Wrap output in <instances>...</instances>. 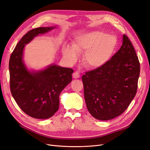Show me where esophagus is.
I'll use <instances>...</instances> for the list:
<instances>
[{
	"mask_svg": "<svg viewBox=\"0 0 150 150\" xmlns=\"http://www.w3.org/2000/svg\"><path fill=\"white\" fill-rule=\"evenodd\" d=\"M73 77L75 79L79 78V77H80V74L79 73V72L78 71H75L74 73L73 74Z\"/></svg>",
	"mask_w": 150,
	"mask_h": 150,
	"instance_id": "34e87169",
	"label": "esophagus"
}]
</instances>
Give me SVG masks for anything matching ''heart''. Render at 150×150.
Returning <instances> with one entry per match:
<instances>
[{"mask_svg":"<svg viewBox=\"0 0 150 150\" xmlns=\"http://www.w3.org/2000/svg\"><path fill=\"white\" fill-rule=\"evenodd\" d=\"M117 40L102 31L96 30L82 34L76 38L73 46L63 48V55L69 63L78 59V53L86 51L84 62L87 68H99L109 61L116 48Z\"/></svg>","mask_w":150,"mask_h":150,"instance_id":"obj_1","label":"heart"}]
</instances>
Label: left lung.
Wrapping results in <instances>:
<instances>
[{
    "label": "left lung",
    "mask_w": 150,
    "mask_h": 150,
    "mask_svg": "<svg viewBox=\"0 0 150 150\" xmlns=\"http://www.w3.org/2000/svg\"><path fill=\"white\" fill-rule=\"evenodd\" d=\"M122 42L105 64L82 77L87 110L97 120H108L120 115L136 95L140 62L127 35H123Z\"/></svg>",
    "instance_id": "left-lung-1"
}]
</instances>
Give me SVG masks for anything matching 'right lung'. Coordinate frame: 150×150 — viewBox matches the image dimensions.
I'll use <instances>...</instances> for the list:
<instances>
[{
  "label": "right lung",
  "mask_w": 150,
  "mask_h": 150,
  "mask_svg": "<svg viewBox=\"0 0 150 150\" xmlns=\"http://www.w3.org/2000/svg\"><path fill=\"white\" fill-rule=\"evenodd\" d=\"M40 27L30 30L20 40L9 60L10 87L19 107L28 115L46 119L58 111L61 91L72 81L73 69L56 64L44 70L29 71L23 61L25 45L34 37L54 28Z\"/></svg>",
  "instance_id": "add662e5"
}]
</instances>
